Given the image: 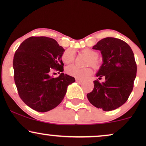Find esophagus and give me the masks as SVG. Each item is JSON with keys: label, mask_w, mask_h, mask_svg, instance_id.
Segmentation results:
<instances>
[{"label": "esophagus", "mask_w": 146, "mask_h": 146, "mask_svg": "<svg viewBox=\"0 0 146 146\" xmlns=\"http://www.w3.org/2000/svg\"><path fill=\"white\" fill-rule=\"evenodd\" d=\"M76 81L77 82H82V80L76 78Z\"/></svg>", "instance_id": "obj_1"}]
</instances>
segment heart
<instances>
[{"mask_svg":"<svg viewBox=\"0 0 146 146\" xmlns=\"http://www.w3.org/2000/svg\"><path fill=\"white\" fill-rule=\"evenodd\" d=\"M83 52L90 57L88 60V65H91L94 68H98L99 62L97 58H98V53L95 50L86 48L83 50ZM62 60L65 64H70L74 62L75 59V52L73 49L68 48L64 51L61 56ZM66 72L68 74L72 76L78 78H85L92 73V70L91 68H81L75 65H70L66 67Z\"/></svg>","mask_w":146,"mask_h":146,"instance_id":"1","label":"heart"}]
</instances>
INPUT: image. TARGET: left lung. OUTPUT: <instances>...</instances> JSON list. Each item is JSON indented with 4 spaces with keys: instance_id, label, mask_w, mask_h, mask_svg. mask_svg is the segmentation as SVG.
Returning a JSON list of instances; mask_svg holds the SVG:
<instances>
[{
    "instance_id": "left-lung-1",
    "label": "left lung",
    "mask_w": 146,
    "mask_h": 146,
    "mask_svg": "<svg viewBox=\"0 0 146 146\" xmlns=\"http://www.w3.org/2000/svg\"><path fill=\"white\" fill-rule=\"evenodd\" d=\"M100 50L103 64L96 76L105 81H94L93 90L87 98L94 106L104 111L120 107L127 100L136 77L137 65L130 46L120 39L107 37L92 48Z\"/></svg>"
}]
</instances>
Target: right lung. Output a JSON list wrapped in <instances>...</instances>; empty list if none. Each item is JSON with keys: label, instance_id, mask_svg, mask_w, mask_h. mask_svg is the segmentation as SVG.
Listing matches in <instances>:
<instances>
[{"label": "right lung", "instance_id": "right-lung-1", "mask_svg": "<svg viewBox=\"0 0 146 146\" xmlns=\"http://www.w3.org/2000/svg\"><path fill=\"white\" fill-rule=\"evenodd\" d=\"M64 51L54 39L45 36L30 37L16 51L15 82L20 98L32 109L39 112L54 109L62 101L68 86L75 82L64 73L57 78L50 76L52 70L63 72Z\"/></svg>", "mask_w": 146, "mask_h": 146}]
</instances>
